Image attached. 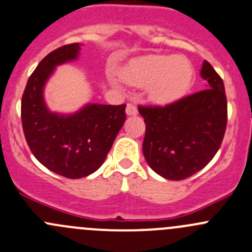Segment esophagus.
Masks as SVG:
<instances>
[{"mask_svg": "<svg viewBox=\"0 0 252 252\" xmlns=\"http://www.w3.org/2000/svg\"><path fill=\"white\" fill-rule=\"evenodd\" d=\"M126 114L128 116H134L138 114V109H137V106L134 104L128 103L126 106Z\"/></svg>", "mask_w": 252, "mask_h": 252, "instance_id": "obj_1", "label": "esophagus"}]
</instances>
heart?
I'll return each instance as SVG.
<instances>
[{
	"mask_svg": "<svg viewBox=\"0 0 252 252\" xmlns=\"http://www.w3.org/2000/svg\"><path fill=\"white\" fill-rule=\"evenodd\" d=\"M121 77L133 87H147L152 101L169 104L180 99L190 88L193 67L183 56L146 55L131 60L121 71Z\"/></svg>",
	"mask_w": 252,
	"mask_h": 252,
	"instance_id": "heart-1",
	"label": "heart"
}]
</instances>
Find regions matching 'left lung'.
Wrapping results in <instances>:
<instances>
[{"instance_id":"8db88e82","label":"left lung","mask_w":252,"mask_h":252,"mask_svg":"<svg viewBox=\"0 0 252 252\" xmlns=\"http://www.w3.org/2000/svg\"><path fill=\"white\" fill-rule=\"evenodd\" d=\"M206 89L165 106H138L144 119L143 154L152 169L169 180H184L213 159L228 121L223 79L205 61Z\"/></svg>"}]
</instances>
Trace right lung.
Returning <instances> with one entry per match:
<instances>
[{
	"label": "right lung",
	"mask_w": 252,
	"mask_h": 252,
	"mask_svg": "<svg viewBox=\"0 0 252 252\" xmlns=\"http://www.w3.org/2000/svg\"><path fill=\"white\" fill-rule=\"evenodd\" d=\"M81 45H64L41 60L29 77L22 96L21 118L27 143L49 170L81 179L105 161L126 120V104H87L72 115L51 113L42 98L44 86L57 64L78 57Z\"/></svg>",
	"instance_id": "1"
}]
</instances>
